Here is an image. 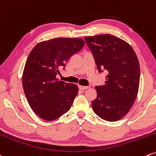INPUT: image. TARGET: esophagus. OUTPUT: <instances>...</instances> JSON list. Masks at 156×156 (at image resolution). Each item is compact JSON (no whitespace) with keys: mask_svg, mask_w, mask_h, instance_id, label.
<instances>
[{"mask_svg":"<svg viewBox=\"0 0 156 156\" xmlns=\"http://www.w3.org/2000/svg\"><path fill=\"white\" fill-rule=\"evenodd\" d=\"M88 86H82V85H79V88H80V90H86L88 88Z\"/></svg>","mask_w":156,"mask_h":156,"instance_id":"esophagus-1","label":"esophagus"}]
</instances>
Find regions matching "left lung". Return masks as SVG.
<instances>
[{
  "instance_id": "8db88e82",
  "label": "left lung",
  "mask_w": 156,
  "mask_h": 156,
  "mask_svg": "<svg viewBox=\"0 0 156 156\" xmlns=\"http://www.w3.org/2000/svg\"><path fill=\"white\" fill-rule=\"evenodd\" d=\"M85 41L99 72L107 73L104 85L96 86L93 111L104 120L118 121L130 111L137 96L140 67L132 47L110 34L87 36Z\"/></svg>"
}]
</instances>
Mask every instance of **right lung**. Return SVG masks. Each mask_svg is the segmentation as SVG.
Returning <instances> with one entry per match:
<instances>
[{
  "mask_svg": "<svg viewBox=\"0 0 156 156\" xmlns=\"http://www.w3.org/2000/svg\"><path fill=\"white\" fill-rule=\"evenodd\" d=\"M85 45L82 38H56L33 48L25 63L23 86L32 110L44 120H54L70 109L79 88L56 78L59 69Z\"/></svg>",
  "mask_w": 156,
  "mask_h": 156,
  "instance_id": "obj_1",
  "label": "right lung"
}]
</instances>
